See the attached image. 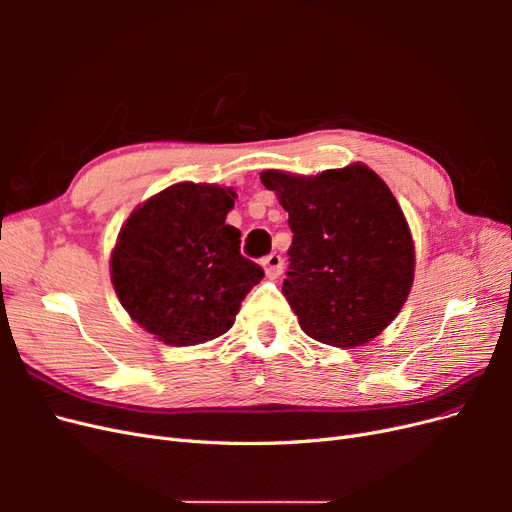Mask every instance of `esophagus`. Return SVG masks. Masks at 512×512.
<instances>
[{
  "label": "esophagus",
  "mask_w": 512,
  "mask_h": 512,
  "mask_svg": "<svg viewBox=\"0 0 512 512\" xmlns=\"http://www.w3.org/2000/svg\"><path fill=\"white\" fill-rule=\"evenodd\" d=\"M262 269H265L269 280H277V277H280L282 271H284V260H282V256L269 254L265 260H262Z\"/></svg>",
  "instance_id": "1"
}]
</instances>
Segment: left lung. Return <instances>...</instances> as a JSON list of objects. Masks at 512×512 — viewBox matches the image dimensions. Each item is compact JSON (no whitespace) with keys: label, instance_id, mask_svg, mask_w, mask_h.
<instances>
[{"label":"left lung","instance_id":"left-lung-1","mask_svg":"<svg viewBox=\"0 0 512 512\" xmlns=\"http://www.w3.org/2000/svg\"><path fill=\"white\" fill-rule=\"evenodd\" d=\"M260 181L288 211L294 232L284 297L316 342L356 348L397 318L414 282V241L397 198L361 162Z\"/></svg>","mask_w":512,"mask_h":512}]
</instances>
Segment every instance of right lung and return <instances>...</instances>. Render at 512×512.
Here are the masks:
<instances>
[{
  "label": "right lung",
  "instance_id": "obj_1",
  "mask_svg": "<svg viewBox=\"0 0 512 512\" xmlns=\"http://www.w3.org/2000/svg\"><path fill=\"white\" fill-rule=\"evenodd\" d=\"M235 198L215 183H175L138 205L119 230L113 288L138 327L168 346L224 335L265 275L241 256V232L226 224Z\"/></svg>",
  "mask_w": 512,
  "mask_h": 512
}]
</instances>
